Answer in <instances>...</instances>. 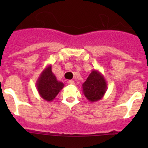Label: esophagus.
Returning a JSON list of instances; mask_svg holds the SVG:
<instances>
[{
  "label": "esophagus",
  "mask_w": 148,
  "mask_h": 148,
  "mask_svg": "<svg viewBox=\"0 0 148 148\" xmlns=\"http://www.w3.org/2000/svg\"><path fill=\"white\" fill-rule=\"evenodd\" d=\"M68 83L70 84H75V82L73 80H70V81H68Z\"/></svg>",
  "instance_id": "1"
}]
</instances>
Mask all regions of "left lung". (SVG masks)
Listing matches in <instances>:
<instances>
[{
	"label": "left lung",
	"mask_w": 148,
	"mask_h": 148,
	"mask_svg": "<svg viewBox=\"0 0 148 148\" xmlns=\"http://www.w3.org/2000/svg\"><path fill=\"white\" fill-rule=\"evenodd\" d=\"M85 97L91 102L101 99L107 91L105 78L97 70H93L89 75L85 82L82 84Z\"/></svg>",
	"instance_id": "obj_1"
}]
</instances>
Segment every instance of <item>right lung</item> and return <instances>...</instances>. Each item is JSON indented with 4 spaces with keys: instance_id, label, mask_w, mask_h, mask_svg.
<instances>
[{
    "instance_id": "right-lung-1",
    "label": "right lung",
    "mask_w": 148,
    "mask_h": 148,
    "mask_svg": "<svg viewBox=\"0 0 148 148\" xmlns=\"http://www.w3.org/2000/svg\"><path fill=\"white\" fill-rule=\"evenodd\" d=\"M36 86L40 97L47 101H52L62 90L64 84L57 80L52 72L51 66H48L39 76Z\"/></svg>"
}]
</instances>
